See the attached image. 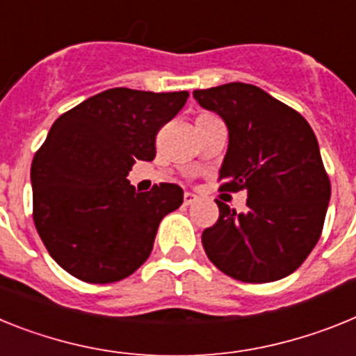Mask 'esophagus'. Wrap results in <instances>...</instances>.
I'll list each match as a JSON object with an SVG mask.
<instances>
[{
    "label": "esophagus",
    "mask_w": 356,
    "mask_h": 356,
    "mask_svg": "<svg viewBox=\"0 0 356 356\" xmlns=\"http://www.w3.org/2000/svg\"><path fill=\"white\" fill-rule=\"evenodd\" d=\"M195 200H197V195H193V193H190V191L184 193V206H191Z\"/></svg>",
    "instance_id": "1"
}]
</instances>
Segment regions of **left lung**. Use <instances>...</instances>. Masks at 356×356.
I'll return each instance as SVG.
<instances>
[{
    "label": "left lung",
    "mask_w": 356,
    "mask_h": 356,
    "mask_svg": "<svg viewBox=\"0 0 356 356\" xmlns=\"http://www.w3.org/2000/svg\"><path fill=\"white\" fill-rule=\"evenodd\" d=\"M193 97L229 131L220 190L247 191L242 213L215 200L220 216L204 229V251L216 268L243 283L289 276L319 242L332 195L312 127L252 84L197 89Z\"/></svg>",
    "instance_id": "left-lung-1"
}]
</instances>
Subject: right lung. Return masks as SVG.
<instances>
[{
    "label": "right lung",
    "mask_w": 356,
    "mask_h": 356,
    "mask_svg": "<svg viewBox=\"0 0 356 356\" xmlns=\"http://www.w3.org/2000/svg\"><path fill=\"white\" fill-rule=\"evenodd\" d=\"M188 91L114 88L58 116L33 156V224L49 256L86 283L131 276L152 252L159 222L182 204V188L136 191V159L156 157L159 129Z\"/></svg>",
    "instance_id": "add662e5"
}]
</instances>
